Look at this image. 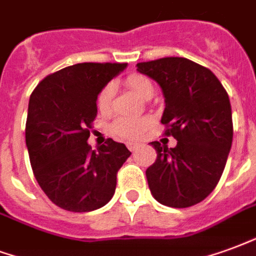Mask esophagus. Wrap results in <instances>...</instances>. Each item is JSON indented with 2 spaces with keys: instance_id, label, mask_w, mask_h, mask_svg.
Wrapping results in <instances>:
<instances>
[{
  "instance_id": "esophagus-1",
  "label": "esophagus",
  "mask_w": 256,
  "mask_h": 256,
  "mask_svg": "<svg viewBox=\"0 0 256 256\" xmlns=\"http://www.w3.org/2000/svg\"><path fill=\"white\" fill-rule=\"evenodd\" d=\"M141 146V144H138V142H128V148L133 152V150H136V149H138V148Z\"/></svg>"
}]
</instances>
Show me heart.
<instances>
[{
  "instance_id": "obj_1",
  "label": "heart",
  "mask_w": 256,
  "mask_h": 256,
  "mask_svg": "<svg viewBox=\"0 0 256 256\" xmlns=\"http://www.w3.org/2000/svg\"><path fill=\"white\" fill-rule=\"evenodd\" d=\"M126 85L134 94H137L140 98L149 100L153 96L154 88L152 81L142 74H130L126 78ZM114 96V86L111 84L106 85L103 90H100L98 96V110L100 112H108L111 108V102ZM150 120L148 118H123L116 119L112 124V132L115 136L126 140H133L145 133V130L149 128Z\"/></svg>"
}]
</instances>
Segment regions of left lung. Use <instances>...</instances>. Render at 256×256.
I'll list each match as a JSON object with an SVG mask.
<instances>
[{
	"instance_id": "left-lung-1",
	"label": "left lung",
	"mask_w": 256,
	"mask_h": 256,
	"mask_svg": "<svg viewBox=\"0 0 256 256\" xmlns=\"http://www.w3.org/2000/svg\"><path fill=\"white\" fill-rule=\"evenodd\" d=\"M162 88V123L178 144L150 142L157 158L146 170L153 198L170 208L200 204L217 186L232 146L229 98L209 69L182 56L137 64Z\"/></svg>"
}]
</instances>
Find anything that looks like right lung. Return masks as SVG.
<instances>
[{
	"instance_id": "add662e5",
	"label": "right lung",
	"mask_w": 256,
	"mask_h": 256,
	"mask_svg": "<svg viewBox=\"0 0 256 256\" xmlns=\"http://www.w3.org/2000/svg\"><path fill=\"white\" fill-rule=\"evenodd\" d=\"M128 64H76L47 76L32 92L26 124L32 171L48 200L69 212L107 205L116 174L132 152L108 138L92 150L90 128L98 96Z\"/></svg>"
}]
</instances>
